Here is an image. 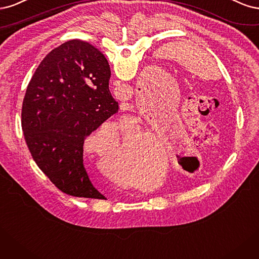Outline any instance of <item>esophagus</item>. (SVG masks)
Here are the masks:
<instances>
[{"mask_svg":"<svg viewBox=\"0 0 259 259\" xmlns=\"http://www.w3.org/2000/svg\"><path fill=\"white\" fill-rule=\"evenodd\" d=\"M128 105H129V104H128V103H127V105H126V110H128V107H129V106H128ZM123 110H124V107H123Z\"/></svg>","mask_w":259,"mask_h":259,"instance_id":"esophagus-1","label":"esophagus"}]
</instances>
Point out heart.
Returning a JSON list of instances; mask_svg holds the SVG:
<instances>
[{"instance_id": "b5f03b06", "label": "heart", "mask_w": 259, "mask_h": 259, "mask_svg": "<svg viewBox=\"0 0 259 259\" xmlns=\"http://www.w3.org/2000/svg\"><path fill=\"white\" fill-rule=\"evenodd\" d=\"M140 127L139 124H137V126L135 127V130H139ZM104 136H110L112 137L115 142L118 141V138H119V126L118 123L116 121H106L104 122L101 127L99 128V130L94 133V135H91V142L94 143V146L96 147V153H98L99 155H102V156H107V153L104 151L103 146L101 145V143H99V145L96 144V141H100L102 140V138ZM132 138V133H128V135L124 136V139H123V147H126L128 142L130 141V139ZM135 142H130V145H132ZM135 158V154H131V155H118L116 154L114 159L115 160H119V161H127V160H130V159H133Z\"/></svg>"}]
</instances>
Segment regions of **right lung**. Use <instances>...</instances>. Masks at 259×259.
Wrapping results in <instances>:
<instances>
[{"instance_id":"add662e5","label":"right lung","mask_w":259,"mask_h":259,"mask_svg":"<svg viewBox=\"0 0 259 259\" xmlns=\"http://www.w3.org/2000/svg\"><path fill=\"white\" fill-rule=\"evenodd\" d=\"M105 57L87 41H65L46 55L24 95L21 124L33 160L62 193L105 199L82 162L84 142L118 112Z\"/></svg>"}]
</instances>
